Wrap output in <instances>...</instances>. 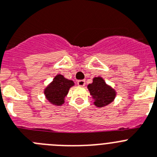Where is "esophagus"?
<instances>
[{
  "mask_svg": "<svg viewBox=\"0 0 157 157\" xmlns=\"http://www.w3.org/2000/svg\"><path fill=\"white\" fill-rule=\"evenodd\" d=\"M77 85H79V86H85V81H84V80H80V81H77Z\"/></svg>",
  "mask_w": 157,
  "mask_h": 157,
  "instance_id": "obj_1",
  "label": "esophagus"
}]
</instances>
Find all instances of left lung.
<instances>
[{"label":"left lung","instance_id":"1","mask_svg":"<svg viewBox=\"0 0 157 157\" xmlns=\"http://www.w3.org/2000/svg\"><path fill=\"white\" fill-rule=\"evenodd\" d=\"M90 95L94 100V105L98 108L105 107L112 103L116 97V91L106 84L101 76L94 77L93 83L88 85Z\"/></svg>","mask_w":157,"mask_h":157}]
</instances>
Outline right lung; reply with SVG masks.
<instances>
[{
    "mask_svg": "<svg viewBox=\"0 0 157 157\" xmlns=\"http://www.w3.org/2000/svg\"><path fill=\"white\" fill-rule=\"evenodd\" d=\"M73 85V81L64 78L63 75L58 74L44 89V93L50 104L60 106L64 103V98L68 94L69 89Z\"/></svg>",
    "mask_w": 157,
    "mask_h": 157,
    "instance_id": "obj_1",
    "label": "right lung"
}]
</instances>
